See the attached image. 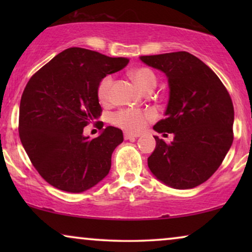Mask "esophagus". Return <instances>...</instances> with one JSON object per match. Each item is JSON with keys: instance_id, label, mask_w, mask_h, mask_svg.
Returning a JSON list of instances; mask_svg holds the SVG:
<instances>
[{"instance_id": "obj_1", "label": "esophagus", "mask_w": 252, "mask_h": 252, "mask_svg": "<svg viewBox=\"0 0 252 252\" xmlns=\"http://www.w3.org/2000/svg\"><path fill=\"white\" fill-rule=\"evenodd\" d=\"M139 135H134V134H130V133H125L124 134V137H125V140H135V137H137Z\"/></svg>"}]
</instances>
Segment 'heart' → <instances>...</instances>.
<instances>
[{
  "instance_id": "obj_1",
  "label": "heart",
  "mask_w": 252,
  "mask_h": 252,
  "mask_svg": "<svg viewBox=\"0 0 252 252\" xmlns=\"http://www.w3.org/2000/svg\"><path fill=\"white\" fill-rule=\"evenodd\" d=\"M130 78L143 92H153L157 85L156 74L149 67H136L129 72ZM113 84L112 75H105L97 85V97L102 103H108L111 99V89ZM156 112L153 110L122 109L112 113L111 123L113 125L125 129L129 133H139L147 126L148 123L156 119Z\"/></svg>"
}]
</instances>
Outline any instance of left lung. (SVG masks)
<instances>
[{
	"instance_id": "1",
	"label": "left lung",
	"mask_w": 252,
	"mask_h": 252,
	"mask_svg": "<svg viewBox=\"0 0 252 252\" xmlns=\"http://www.w3.org/2000/svg\"><path fill=\"white\" fill-rule=\"evenodd\" d=\"M140 58L166 74V117L154 129L174 134L171 143L155 136L156 148L148 166L172 188L197 187L218 170L233 143L234 106L229 93L208 65L187 51Z\"/></svg>"
}]
</instances>
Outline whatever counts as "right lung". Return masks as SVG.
Here are the masks:
<instances>
[{
  "label": "right lung",
  "instance_id": "obj_1",
  "mask_svg": "<svg viewBox=\"0 0 252 252\" xmlns=\"http://www.w3.org/2000/svg\"><path fill=\"white\" fill-rule=\"evenodd\" d=\"M127 64V58L73 47L27 82L20 99L19 137L31 163L55 188L82 192L108 175L113 150L124 141L122 129L108 126L93 140L82 133L102 113L98 82Z\"/></svg>",
  "mask_w": 252,
  "mask_h": 252
}]
</instances>
